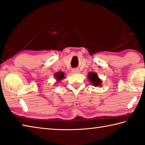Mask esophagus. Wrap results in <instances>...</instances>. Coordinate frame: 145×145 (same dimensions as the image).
<instances>
[{"label": "esophagus", "mask_w": 145, "mask_h": 145, "mask_svg": "<svg viewBox=\"0 0 145 145\" xmlns=\"http://www.w3.org/2000/svg\"><path fill=\"white\" fill-rule=\"evenodd\" d=\"M78 69H72V72L73 73H78Z\"/></svg>", "instance_id": "esophagus-1"}]
</instances>
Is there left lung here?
<instances>
[{
    "label": "left lung",
    "mask_w": 145,
    "mask_h": 145,
    "mask_svg": "<svg viewBox=\"0 0 145 145\" xmlns=\"http://www.w3.org/2000/svg\"><path fill=\"white\" fill-rule=\"evenodd\" d=\"M88 77L91 82V84L95 86H101V80L98 78L97 73L90 72L88 74Z\"/></svg>",
    "instance_id": "1"
}]
</instances>
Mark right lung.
Here are the masks:
<instances>
[{
    "label": "right lung",
    "mask_w": 145,
    "mask_h": 145,
    "mask_svg": "<svg viewBox=\"0 0 145 145\" xmlns=\"http://www.w3.org/2000/svg\"><path fill=\"white\" fill-rule=\"evenodd\" d=\"M55 75L56 76V78L58 80V81L61 80V79H63V77H64L63 73L61 72H58V73H55Z\"/></svg>",
    "instance_id": "obj_1"
}]
</instances>
